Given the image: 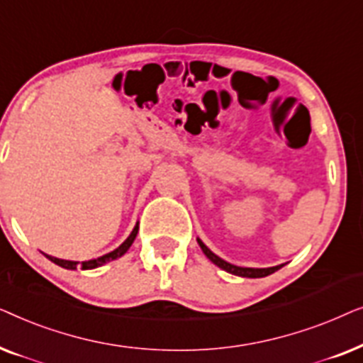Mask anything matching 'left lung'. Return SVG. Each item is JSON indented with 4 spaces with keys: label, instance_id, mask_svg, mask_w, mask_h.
<instances>
[{
    "label": "left lung",
    "instance_id": "obj_1",
    "mask_svg": "<svg viewBox=\"0 0 363 363\" xmlns=\"http://www.w3.org/2000/svg\"><path fill=\"white\" fill-rule=\"evenodd\" d=\"M198 245L205 252L208 259H210L213 264H216L218 267H221V269H225L226 272H231V274L235 276H241V277H264V276H269L272 272H276L277 269H281V266H274V267H264V269H255V267H240V266H235V264H230V262L223 261L221 257H218L215 252H211L208 247L203 245L201 240H198Z\"/></svg>",
    "mask_w": 363,
    "mask_h": 363
}]
</instances>
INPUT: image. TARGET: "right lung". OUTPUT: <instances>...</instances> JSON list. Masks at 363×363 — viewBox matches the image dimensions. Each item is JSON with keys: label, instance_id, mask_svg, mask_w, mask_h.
Returning a JSON list of instances; mask_svg holds the SVG:
<instances>
[{"label": "right lung", "instance_id": "obj_1", "mask_svg": "<svg viewBox=\"0 0 363 363\" xmlns=\"http://www.w3.org/2000/svg\"><path fill=\"white\" fill-rule=\"evenodd\" d=\"M137 233H138V225L133 228V231L130 233V236H128L127 240L123 241L122 245L117 247V250H113L112 252H108V255H104L101 257H97V259H91V261L81 262V269H94V267H99V266L106 264V262H108V261H113V259H117V257L123 256L128 251V247L132 246V242H133V240H135ZM48 259H51L52 262H56L57 266L66 267V269H77V264H79L77 261H66V259H59V257H52V256H48Z\"/></svg>", "mask_w": 363, "mask_h": 363}]
</instances>
